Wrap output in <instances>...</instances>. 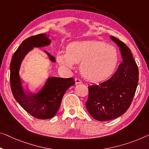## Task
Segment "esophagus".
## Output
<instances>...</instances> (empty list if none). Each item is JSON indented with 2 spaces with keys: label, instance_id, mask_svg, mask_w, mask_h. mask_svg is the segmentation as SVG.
<instances>
[{
  "label": "esophagus",
  "instance_id": "obj_1",
  "mask_svg": "<svg viewBox=\"0 0 149 149\" xmlns=\"http://www.w3.org/2000/svg\"><path fill=\"white\" fill-rule=\"evenodd\" d=\"M75 84H81L82 81L80 80V79H79L78 78H75Z\"/></svg>",
  "mask_w": 149,
  "mask_h": 149
}]
</instances>
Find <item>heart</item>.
Listing matches in <instances>:
<instances>
[{"label": "heart", "mask_w": 149, "mask_h": 149, "mask_svg": "<svg viewBox=\"0 0 149 149\" xmlns=\"http://www.w3.org/2000/svg\"><path fill=\"white\" fill-rule=\"evenodd\" d=\"M57 61L61 65L72 68L74 63H81L80 71L90 81L107 79L116 70L118 53L115 47L100 41H83L70 43L67 53L59 52Z\"/></svg>", "instance_id": "heart-1"}]
</instances>
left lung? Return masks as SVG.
Instances as JSON below:
<instances>
[{"instance_id": "8db88e82", "label": "left lung", "mask_w": 149, "mask_h": 149, "mask_svg": "<svg viewBox=\"0 0 149 149\" xmlns=\"http://www.w3.org/2000/svg\"><path fill=\"white\" fill-rule=\"evenodd\" d=\"M120 50L123 61L109 79L88 86L86 108L94 119L106 121L120 116L130 107L139 81V69L131 51L123 41L111 36Z\"/></svg>"}]
</instances>
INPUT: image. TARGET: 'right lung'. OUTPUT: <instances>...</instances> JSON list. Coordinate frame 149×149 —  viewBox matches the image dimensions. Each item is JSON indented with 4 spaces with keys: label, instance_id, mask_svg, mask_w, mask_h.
<instances>
[{
    "label": "right lung",
    "instance_id": "add662e5",
    "mask_svg": "<svg viewBox=\"0 0 149 149\" xmlns=\"http://www.w3.org/2000/svg\"><path fill=\"white\" fill-rule=\"evenodd\" d=\"M51 40L46 34L33 35L22 42L13 55L10 62V89L15 99L21 107L32 116L38 119L51 118L56 114L65 91L75 84L74 79L49 77L41 92L32 94L23 90L19 72L22 60L33 47H41L49 45ZM52 61L54 57L47 52Z\"/></svg>",
    "mask_w": 149,
    "mask_h": 149
}]
</instances>
